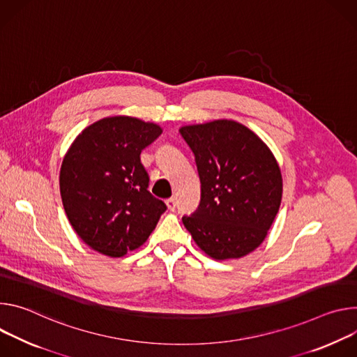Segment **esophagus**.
I'll return each instance as SVG.
<instances>
[{"label":"esophagus","mask_w":357,"mask_h":357,"mask_svg":"<svg viewBox=\"0 0 357 357\" xmlns=\"http://www.w3.org/2000/svg\"><path fill=\"white\" fill-rule=\"evenodd\" d=\"M166 204H167V208L170 211H174V208H176V199H174V197H172V199H167Z\"/></svg>","instance_id":"34e87169"}]
</instances>
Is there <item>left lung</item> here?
Returning <instances> with one entry per match:
<instances>
[{
	"label": "left lung",
	"instance_id": "1",
	"mask_svg": "<svg viewBox=\"0 0 357 357\" xmlns=\"http://www.w3.org/2000/svg\"><path fill=\"white\" fill-rule=\"evenodd\" d=\"M195 157L202 202L183 224L213 259L257 250L282 200V174L271 149L247 126L220 119L180 128Z\"/></svg>",
	"mask_w": 357,
	"mask_h": 357
}]
</instances>
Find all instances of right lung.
I'll return each mask as SVG.
<instances>
[{
    "label": "right lung",
    "instance_id": "right-lung-1",
    "mask_svg": "<svg viewBox=\"0 0 357 357\" xmlns=\"http://www.w3.org/2000/svg\"><path fill=\"white\" fill-rule=\"evenodd\" d=\"M163 129L132 116L89 125L68 149L59 173L66 217L88 247L117 258L143 245L166 204L150 194L140 153Z\"/></svg>",
    "mask_w": 357,
    "mask_h": 357
}]
</instances>
